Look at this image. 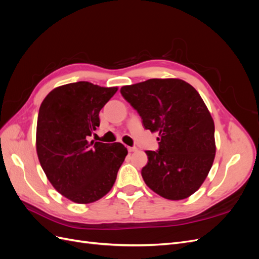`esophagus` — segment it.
I'll return each instance as SVG.
<instances>
[{
    "instance_id": "obj_1",
    "label": "esophagus",
    "mask_w": 259,
    "mask_h": 259,
    "mask_svg": "<svg viewBox=\"0 0 259 259\" xmlns=\"http://www.w3.org/2000/svg\"><path fill=\"white\" fill-rule=\"evenodd\" d=\"M127 150H128V152H134V151H137V148L136 147H127Z\"/></svg>"
}]
</instances>
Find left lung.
<instances>
[{
    "label": "left lung",
    "instance_id": "obj_1",
    "mask_svg": "<svg viewBox=\"0 0 259 259\" xmlns=\"http://www.w3.org/2000/svg\"><path fill=\"white\" fill-rule=\"evenodd\" d=\"M120 92L144 127L159 133V150L146 151V185L167 200L190 197L204 183L216 152L214 121L200 94L179 79H150Z\"/></svg>",
    "mask_w": 259,
    "mask_h": 259
}]
</instances>
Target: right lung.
Listing matches in <instances>:
<instances>
[{
  "instance_id": "right-lung-1",
  "label": "right lung",
  "mask_w": 259,
  "mask_h": 259,
  "mask_svg": "<svg viewBox=\"0 0 259 259\" xmlns=\"http://www.w3.org/2000/svg\"><path fill=\"white\" fill-rule=\"evenodd\" d=\"M116 91L84 81L61 85L38 110V161L55 189L79 204L95 202L111 190L127 155L120 143L90 142L99 126V111Z\"/></svg>"
}]
</instances>
